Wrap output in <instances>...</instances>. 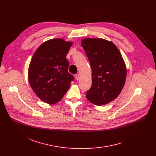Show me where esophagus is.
<instances>
[{"mask_svg":"<svg viewBox=\"0 0 156 156\" xmlns=\"http://www.w3.org/2000/svg\"><path fill=\"white\" fill-rule=\"evenodd\" d=\"M75 79H76L77 81L80 80V75H79L78 74H76V75H75Z\"/></svg>","mask_w":156,"mask_h":156,"instance_id":"esophagus-1","label":"esophagus"}]
</instances>
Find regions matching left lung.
Segmentation results:
<instances>
[{"label": "left lung", "mask_w": 156, "mask_h": 156, "mask_svg": "<svg viewBox=\"0 0 156 156\" xmlns=\"http://www.w3.org/2000/svg\"><path fill=\"white\" fill-rule=\"evenodd\" d=\"M81 46L92 70V85L86 98L97 105L114 101L121 93L126 77L119 50L112 42L100 38L83 39Z\"/></svg>", "instance_id": "1"}]
</instances>
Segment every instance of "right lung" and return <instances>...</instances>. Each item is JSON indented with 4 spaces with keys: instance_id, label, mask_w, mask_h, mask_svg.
Instances as JSON below:
<instances>
[{
    "instance_id": "1",
    "label": "right lung",
    "mask_w": 156,
    "mask_h": 156,
    "mask_svg": "<svg viewBox=\"0 0 156 156\" xmlns=\"http://www.w3.org/2000/svg\"><path fill=\"white\" fill-rule=\"evenodd\" d=\"M72 42L54 39L44 42L33 55L28 80L40 99L50 104L59 102L70 87L73 76L69 72L66 55Z\"/></svg>"
}]
</instances>
